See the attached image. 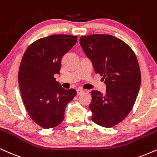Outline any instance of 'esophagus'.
<instances>
[{
	"label": "esophagus",
	"mask_w": 157,
	"mask_h": 157,
	"mask_svg": "<svg viewBox=\"0 0 157 157\" xmlns=\"http://www.w3.org/2000/svg\"><path fill=\"white\" fill-rule=\"evenodd\" d=\"M83 92H84V90H82V89H77V95H80V94H82V93H83Z\"/></svg>",
	"instance_id": "obj_1"
}]
</instances>
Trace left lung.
Segmentation results:
<instances>
[{"mask_svg":"<svg viewBox=\"0 0 157 157\" xmlns=\"http://www.w3.org/2000/svg\"><path fill=\"white\" fill-rule=\"evenodd\" d=\"M80 44L106 85L105 94L90 92L91 120L103 127H113L128 116L139 93L141 74L137 57L129 45L111 35L83 36Z\"/></svg>","mask_w":157,"mask_h":157,"instance_id":"8db88e82","label":"left lung"}]
</instances>
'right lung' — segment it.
I'll use <instances>...</instances> for the list:
<instances>
[{"instance_id": "1", "label": "right lung", "mask_w": 157, "mask_h": 157, "mask_svg": "<svg viewBox=\"0 0 157 157\" xmlns=\"http://www.w3.org/2000/svg\"><path fill=\"white\" fill-rule=\"evenodd\" d=\"M77 36L54 34L35 41L26 49L18 73L22 99L31 119L44 129L63 121L66 106L76 96L54 77L60 74L61 59L76 44Z\"/></svg>"}]
</instances>
